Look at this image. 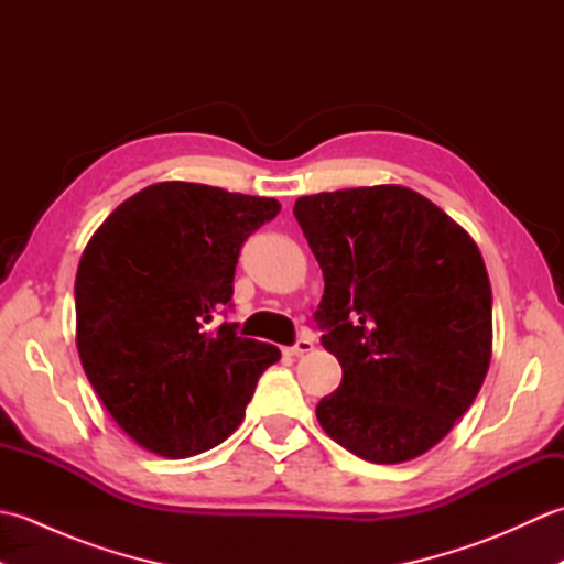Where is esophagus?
<instances>
[{"label":"esophagus","instance_id":"1","mask_svg":"<svg viewBox=\"0 0 564 564\" xmlns=\"http://www.w3.org/2000/svg\"><path fill=\"white\" fill-rule=\"evenodd\" d=\"M313 349H315L313 339H310V337H301V339H297V341L291 346V349H285V354H289V356H303V354H310Z\"/></svg>","mask_w":564,"mask_h":564}]
</instances>
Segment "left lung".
Masks as SVG:
<instances>
[{
    "mask_svg": "<svg viewBox=\"0 0 564 564\" xmlns=\"http://www.w3.org/2000/svg\"><path fill=\"white\" fill-rule=\"evenodd\" d=\"M325 275L315 319L341 364L317 422L354 455L394 465L470 410L492 358V289L475 239L416 191L382 184L295 200Z\"/></svg>",
    "mask_w": 564,
    "mask_h": 564,
    "instance_id": "8db88e82",
    "label": "left lung"
}]
</instances>
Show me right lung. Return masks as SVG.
I'll return each instance as SVG.
<instances>
[{
    "label": "right lung",
    "mask_w": 564,
    "mask_h": 564,
    "mask_svg": "<svg viewBox=\"0 0 564 564\" xmlns=\"http://www.w3.org/2000/svg\"><path fill=\"white\" fill-rule=\"evenodd\" d=\"M279 210L275 198L162 182L91 235L75 279L77 351L138 446L174 460L215 448L281 358L230 322L210 325L232 301L239 249Z\"/></svg>",
    "instance_id": "obj_1"
}]
</instances>
